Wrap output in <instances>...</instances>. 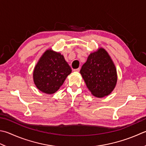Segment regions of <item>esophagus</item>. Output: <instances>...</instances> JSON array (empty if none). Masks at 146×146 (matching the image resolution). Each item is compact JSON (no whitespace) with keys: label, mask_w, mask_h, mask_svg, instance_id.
<instances>
[{"label":"esophagus","mask_w":146,"mask_h":146,"mask_svg":"<svg viewBox=\"0 0 146 146\" xmlns=\"http://www.w3.org/2000/svg\"><path fill=\"white\" fill-rule=\"evenodd\" d=\"M79 70H80V68H76V69H74V72H79Z\"/></svg>","instance_id":"esophagus-1"}]
</instances>
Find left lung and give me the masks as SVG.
<instances>
[{"instance_id":"1","label":"left lung","mask_w":146,"mask_h":146,"mask_svg":"<svg viewBox=\"0 0 146 146\" xmlns=\"http://www.w3.org/2000/svg\"><path fill=\"white\" fill-rule=\"evenodd\" d=\"M80 73L87 88L96 97L109 95L116 85V67L104 48H99L90 54Z\"/></svg>"}]
</instances>
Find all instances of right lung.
<instances>
[{"label":"right lung","mask_w":146,"mask_h":146,"mask_svg":"<svg viewBox=\"0 0 146 146\" xmlns=\"http://www.w3.org/2000/svg\"><path fill=\"white\" fill-rule=\"evenodd\" d=\"M72 69L64 56L51 49L46 51L35 65L33 78L35 86L46 94L59 90Z\"/></svg>","instance_id":"obj_1"}]
</instances>
